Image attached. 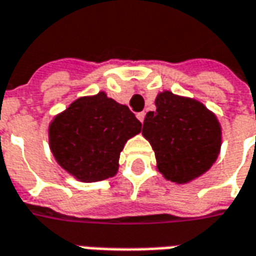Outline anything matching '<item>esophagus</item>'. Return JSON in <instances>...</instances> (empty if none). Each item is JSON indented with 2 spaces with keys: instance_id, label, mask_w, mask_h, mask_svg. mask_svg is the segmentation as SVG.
I'll return each mask as SVG.
<instances>
[{
  "instance_id": "34e87169",
  "label": "esophagus",
  "mask_w": 256,
  "mask_h": 256,
  "mask_svg": "<svg viewBox=\"0 0 256 256\" xmlns=\"http://www.w3.org/2000/svg\"><path fill=\"white\" fill-rule=\"evenodd\" d=\"M136 118L140 120V122H144V120H145V112H138V114H136Z\"/></svg>"
}]
</instances>
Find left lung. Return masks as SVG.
<instances>
[{"instance_id": "obj_1", "label": "left lung", "mask_w": 256, "mask_h": 256, "mask_svg": "<svg viewBox=\"0 0 256 256\" xmlns=\"http://www.w3.org/2000/svg\"><path fill=\"white\" fill-rule=\"evenodd\" d=\"M142 135L155 150L156 168L164 179L188 183L207 172L221 149V125L216 114L200 101L172 92L155 98Z\"/></svg>"}]
</instances>
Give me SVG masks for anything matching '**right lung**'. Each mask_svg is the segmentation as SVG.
Returning a JSON list of instances; mask_svg holds the SVG:
<instances>
[{
    "mask_svg": "<svg viewBox=\"0 0 256 256\" xmlns=\"http://www.w3.org/2000/svg\"><path fill=\"white\" fill-rule=\"evenodd\" d=\"M140 124L130 108L104 92L74 100L49 124L56 162L74 179L92 183L116 176L126 140Z\"/></svg>",
    "mask_w": 256,
    "mask_h": 256,
    "instance_id": "obj_1",
    "label": "right lung"
}]
</instances>
